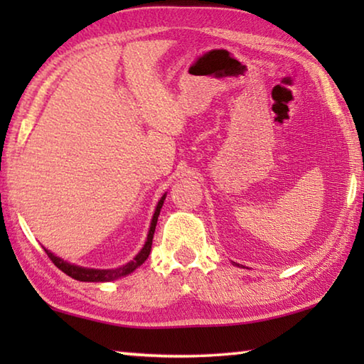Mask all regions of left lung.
<instances>
[{
	"instance_id": "8db88e82",
	"label": "left lung",
	"mask_w": 364,
	"mask_h": 364,
	"mask_svg": "<svg viewBox=\"0 0 364 364\" xmlns=\"http://www.w3.org/2000/svg\"><path fill=\"white\" fill-rule=\"evenodd\" d=\"M234 264H236V267H239V263H234Z\"/></svg>"
}]
</instances>
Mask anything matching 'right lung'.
<instances>
[{"mask_svg": "<svg viewBox=\"0 0 364 364\" xmlns=\"http://www.w3.org/2000/svg\"><path fill=\"white\" fill-rule=\"evenodd\" d=\"M165 197H167V193H165L162 197H160V200L157 202V207H156V212L152 215V220H151V226H149V232H147V237H146V242L143 245V249L138 252V255L133 258L132 262H128L127 264H122L119 268H112V269H96V268H85V267H78L75 263H70V262H65L63 258L54 255L51 250L45 249V252L48 254V257L51 258L53 263L56 264V267L64 271L67 276H70V278L77 279V281H83V282H109V281H115L119 278H123V276L133 273L134 269L138 267H141L146 260L147 257L151 254V247H152V237H154V231H156V225H157V220H159V215H160V208L164 205V200Z\"/></svg>", "mask_w": 364, "mask_h": 364, "instance_id": "1", "label": "right lung"}]
</instances>
